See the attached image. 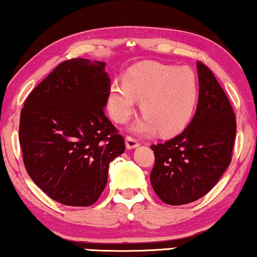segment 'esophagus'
I'll list each match as a JSON object with an SVG mask.
<instances>
[{"label": "esophagus", "mask_w": 257, "mask_h": 257, "mask_svg": "<svg viewBox=\"0 0 257 257\" xmlns=\"http://www.w3.org/2000/svg\"><path fill=\"white\" fill-rule=\"evenodd\" d=\"M125 146H126V148H128V149H133L135 147H139L140 144H139V141L136 139L132 138V136H126V138H125Z\"/></svg>", "instance_id": "34e87169"}]
</instances>
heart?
I'll return each mask as SVG.
<instances>
[{
	"label": "heart",
	"instance_id": "b5f03b06",
	"mask_svg": "<svg viewBox=\"0 0 257 257\" xmlns=\"http://www.w3.org/2000/svg\"><path fill=\"white\" fill-rule=\"evenodd\" d=\"M198 80L187 66L144 63L132 67L123 82L111 83L108 110L116 123H125L135 111L136 100L144 117L133 126L148 135L157 129L164 135L177 134L192 118L198 102Z\"/></svg>",
	"mask_w": 257,
	"mask_h": 257
}]
</instances>
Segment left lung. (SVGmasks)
<instances>
[{"label":"left lung","mask_w":257,"mask_h":257,"mask_svg":"<svg viewBox=\"0 0 257 257\" xmlns=\"http://www.w3.org/2000/svg\"><path fill=\"white\" fill-rule=\"evenodd\" d=\"M199 98L197 111L183 133L152 145L154 192L164 203L184 205L204 197L231 162L236 117L228 96L206 65L197 63Z\"/></svg>","instance_id":"1"}]
</instances>
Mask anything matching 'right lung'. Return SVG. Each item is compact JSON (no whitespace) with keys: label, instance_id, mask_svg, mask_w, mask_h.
Wrapping results in <instances>:
<instances>
[{"label":"right lung","instance_id":"right-lung-1","mask_svg":"<svg viewBox=\"0 0 257 257\" xmlns=\"http://www.w3.org/2000/svg\"><path fill=\"white\" fill-rule=\"evenodd\" d=\"M105 63H60L26 99L19 141L32 180L58 203L89 206L108 181L124 139L104 115L110 78Z\"/></svg>","mask_w":257,"mask_h":257}]
</instances>
